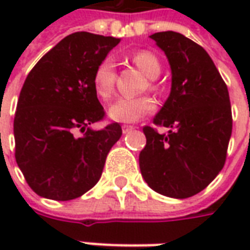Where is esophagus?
<instances>
[{
    "mask_svg": "<svg viewBox=\"0 0 250 250\" xmlns=\"http://www.w3.org/2000/svg\"><path fill=\"white\" fill-rule=\"evenodd\" d=\"M134 130V127H132V125H123V127H122V131H123V134H127V132H130V131H132Z\"/></svg>",
    "mask_w": 250,
    "mask_h": 250,
    "instance_id": "34e87169",
    "label": "esophagus"
}]
</instances>
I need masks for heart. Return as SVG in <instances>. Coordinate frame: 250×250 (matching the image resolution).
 Here are the masks:
<instances>
[{
    "instance_id": "heart-1",
    "label": "heart",
    "mask_w": 250,
    "mask_h": 250,
    "mask_svg": "<svg viewBox=\"0 0 250 250\" xmlns=\"http://www.w3.org/2000/svg\"><path fill=\"white\" fill-rule=\"evenodd\" d=\"M132 62L141 69L148 79H155L161 73V64L157 56L148 51H139L132 55ZM116 69L112 57H105L95 69L93 87L99 96L108 100L115 89ZM150 87L157 89V85L151 83ZM155 102L150 96L138 98H119L109 105L108 116L120 123H135L142 118L154 112Z\"/></svg>"
}]
</instances>
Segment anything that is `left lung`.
Here are the masks:
<instances>
[{"label":"left lung","instance_id":"obj_1","mask_svg":"<svg viewBox=\"0 0 250 250\" xmlns=\"http://www.w3.org/2000/svg\"><path fill=\"white\" fill-rule=\"evenodd\" d=\"M167 57L171 91L154 125L168 127L158 134L145 127L146 146L139 167L157 193L184 199L202 191L225 165L231 135L229 92L208 52L181 33L150 36Z\"/></svg>","mask_w":250,"mask_h":250}]
</instances>
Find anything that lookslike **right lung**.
I'll list each match as a JSON object with an SVG mask.
<instances>
[{
    "label": "right lung",
    "mask_w": 250,
    "mask_h": 250,
    "mask_svg": "<svg viewBox=\"0 0 250 250\" xmlns=\"http://www.w3.org/2000/svg\"><path fill=\"white\" fill-rule=\"evenodd\" d=\"M119 42L88 32L72 33L41 57L26 77L14 116L16 162L40 197L75 199L102 177L122 127H89L104 116L93 73Z\"/></svg>",
    "instance_id": "right-lung-1"
}]
</instances>
